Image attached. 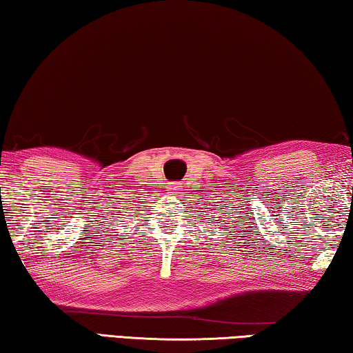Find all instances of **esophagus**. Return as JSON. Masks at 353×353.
<instances>
[{
  "label": "esophagus",
  "mask_w": 353,
  "mask_h": 353,
  "mask_svg": "<svg viewBox=\"0 0 353 353\" xmlns=\"http://www.w3.org/2000/svg\"><path fill=\"white\" fill-rule=\"evenodd\" d=\"M169 190L172 194H178V190H180V186H178L176 183H172L170 186H169Z\"/></svg>",
  "instance_id": "1"
}]
</instances>
